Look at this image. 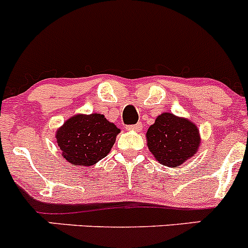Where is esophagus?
<instances>
[{
	"label": "esophagus",
	"mask_w": 248,
	"mask_h": 248,
	"mask_svg": "<svg viewBox=\"0 0 248 248\" xmlns=\"http://www.w3.org/2000/svg\"><path fill=\"white\" fill-rule=\"evenodd\" d=\"M142 129V124L138 123V124H134V125H128L126 126V130L129 131H140Z\"/></svg>",
	"instance_id": "34e87169"
}]
</instances>
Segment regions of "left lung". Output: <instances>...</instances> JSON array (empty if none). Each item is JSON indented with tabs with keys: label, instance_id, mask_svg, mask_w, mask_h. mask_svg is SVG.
Wrapping results in <instances>:
<instances>
[{
	"label": "left lung",
	"instance_id": "obj_1",
	"mask_svg": "<svg viewBox=\"0 0 248 248\" xmlns=\"http://www.w3.org/2000/svg\"><path fill=\"white\" fill-rule=\"evenodd\" d=\"M146 139L155 161L171 168H178L192 157L201 142L199 129L192 122L168 112L158 115Z\"/></svg>",
	"mask_w": 248,
	"mask_h": 248
}]
</instances>
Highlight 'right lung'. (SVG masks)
Wrapping results in <instances>:
<instances>
[{
  "label": "right lung",
  "mask_w": 248,
  "mask_h": 248,
  "mask_svg": "<svg viewBox=\"0 0 248 248\" xmlns=\"http://www.w3.org/2000/svg\"><path fill=\"white\" fill-rule=\"evenodd\" d=\"M119 133L103 114H77L58 129L56 139L69 163L91 167L110 152Z\"/></svg>",
  "instance_id": "obj_1"
}]
</instances>
